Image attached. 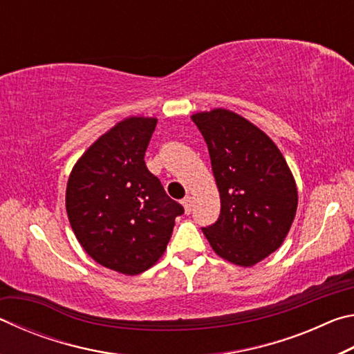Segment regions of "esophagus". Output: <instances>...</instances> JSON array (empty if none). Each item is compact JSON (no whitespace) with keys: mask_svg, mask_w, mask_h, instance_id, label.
I'll return each mask as SVG.
<instances>
[{"mask_svg":"<svg viewBox=\"0 0 354 354\" xmlns=\"http://www.w3.org/2000/svg\"><path fill=\"white\" fill-rule=\"evenodd\" d=\"M183 206H184V211L185 214H190L192 212V196H185V198L183 200Z\"/></svg>","mask_w":354,"mask_h":354,"instance_id":"1","label":"esophagus"}]
</instances>
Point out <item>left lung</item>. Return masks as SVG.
Masks as SVG:
<instances>
[{
	"label": "left lung",
	"instance_id": "left-lung-1",
	"mask_svg": "<svg viewBox=\"0 0 354 354\" xmlns=\"http://www.w3.org/2000/svg\"><path fill=\"white\" fill-rule=\"evenodd\" d=\"M207 143L220 192V215L203 227L212 250L251 267L277 251L297 214L298 192L278 147L247 118L227 109L192 115Z\"/></svg>",
	"mask_w": 354,
	"mask_h": 354
}]
</instances>
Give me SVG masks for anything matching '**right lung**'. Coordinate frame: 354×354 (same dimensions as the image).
<instances>
[{
  "label": "right lung",
  "mask_w": 354,
  "mask_h": 354,
  "mask_svg": "<svg viewBox=\"0 0 354 354\" xmlns=\"http://www.w3.org/2000/svg\"><path fill=\"white\" fill-rule=\"evenodd\" d=\"M158 118L129 117L93 142L70 173L65 207L77 242L103 267L139 274L167 250L183 206L145 165Z\"/></svg>",
  "instance_id": "1"
}]
</instances>
